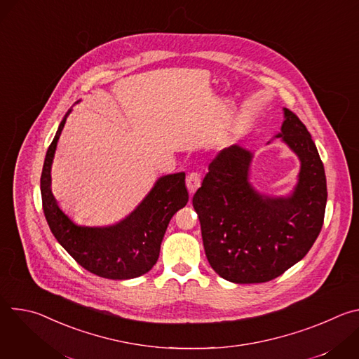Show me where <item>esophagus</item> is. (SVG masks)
Instances as JSON below:
<instances>
[{
	"instance_id": "34e87169",
	"label": "esophagus",
	"mask_w": 359,
	"mask_h": 359,
	"mask_svg": "<svg viewBox=\"0 0 359 359\" xmlns=\"http://www.w3.org/2000/svg\"><path fill=\"white\" fill-rule=\"evenodd\" d=\"M186 186H187L190 193H194L200 186V175L196 173V172L189 173L187 177H186Z\"/></svg>"
}]
</instances>
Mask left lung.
Masks as SVG:
<instances>
[{"label": "left lung", "instance_id": "left-lung-1", "mask_svg": "<svg viewBox=\"0 0 359 359\" xmlns=\"http://www.w3.org/2000/svg\"><path fill=\"white\" fill-rule=\"evenodd\" d=\"M281 139L299 161L288 196H270L250 182L252 153L233 144L210 163L193 196L212 269L236 284L266 283L302 260L317 240L325 215L327 179L305 125L284 108ZM270 143V142H269Z\"/></svg>", "mask_w": 359, "mask_h": 359}]
</instances>
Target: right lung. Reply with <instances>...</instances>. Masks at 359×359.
Segmentation results:
<instances>
[{
    "mask_svg": "<svg viewBox=\"0 0 359 359\" xmlns=\"http://www.w3.org/2000/svg\"><path fill=\"white\" fill-rule=\"evenodd\" d=\"M71 112L72 108L61 121L42 168L41 196L48 226L71 257L92 274L109 280L140 277L156 264L170 219L187 204L184 172L159 177L137 208L115 224L90 227L74 223L50 190V169Z\"/></svg>",
    "mask_w": 359,
    "mask_h": 359,
    "instance_id": "obj_1",
    "label": "right lung"
}]
</instances>
